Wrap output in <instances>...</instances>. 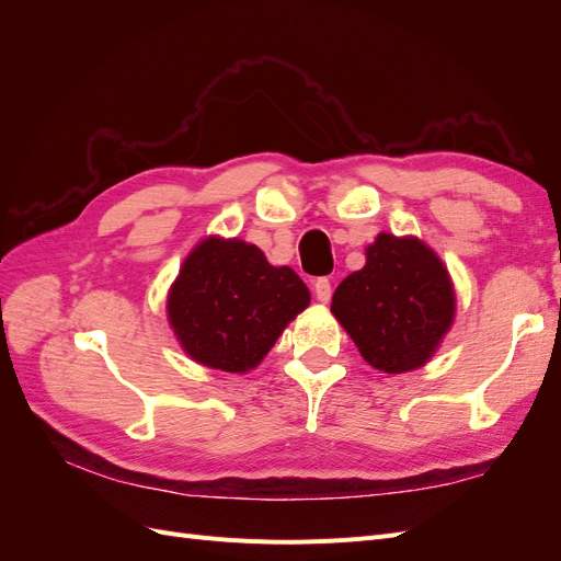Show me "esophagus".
<instances>
[{"mask_svg":"<svg viewBox=\"0 0 561 561\" xmlns=\"http://www.w3.org/2000/svg\"><path fill=\"white\" fill-rule=\"evenodd\" d=\"M313 293H316V299H318V301L328 304L330 297H332V283H330L328 278H318V280L313 283Z\"/></svg>","mask_w":561,"mask_h":561,"instance_id":"esophagus-1","label":"esophagus"}]
</instances>
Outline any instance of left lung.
Segmentation results:
<instances>
[{
  "instance_id": "obj_1",
  "label": "left lung",
  "mask_w": 561,
  "mask_h": 561,
  "mask_svg": "<svg viewBox=\"0 0 561 561\" xmlns=\"http://www.w3.org/2000/svg\"><path fill=\"white\" fill-rule=\"evenodd\" d=\"M365 266L332 297L339 320L363 358L386 375L426 365L454 325L456 293L445 262L416 236L379 233Z\"/></svg>"
}]
</instances>
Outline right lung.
Masks as SVG:
<instances>
[{
    "mask_svg": "<svg viewBox=\"0 0 561 561\" xmlns=\"http://www.w3.org/2000/svg\"><path fill=\"white\" fill-rule=\"evenodd\" d=\"M309 304V287L290 266L268 264L241 239L206 236L184 257L165 313L194 363L245 375Z\"/></svg>",
    "mask_w": 561,
    "mask_h": 561,
    "instance_id": "1",
    "label": "right lung"
}]
</instances>
